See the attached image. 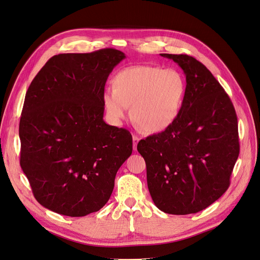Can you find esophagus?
Instances as JSON below:
<instances>
[{
    "label": "esophagus",
    "instance_id": "34e87169",
    "mask_svg": "<svg viewBox=\"0 0 260 260\" xmlns=\"http://www.w3.org/2000/svg\"><path fill=\"white\" fill-rule=\"evenodd\" d=\"M139 137L138 136H133V146H134V149L136 150L137 149V144L138 142H139Z\"/></svg>",
    "mask_w": 260,
    "mask_h": 260
}]
</instances>
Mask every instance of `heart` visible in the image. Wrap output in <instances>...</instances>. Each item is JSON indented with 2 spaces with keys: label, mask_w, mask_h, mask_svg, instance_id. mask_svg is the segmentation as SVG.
<instances>
[{
  "label": "heart",
  "mask_w": 260,
  "mask_h": 260,
  "mask_svg": "<svg viewBox=\"0 0 260 260\" xmlns=\"http://www.w3.org/2000/svg\"><path fill=\"white\" fill-rule=\"evenodd\" d=\"M113 91L102 95L110 122L120 125L129 116L143 131L158 134L178 119L186 93L184 76L175 69L132 66L119 71L112 80Z\"/></svg>",
  "instance_id": "b5f03b06"
}]
</instances>
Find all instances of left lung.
<instances>
[{
	"label": "left lung",
	"instance_id": "1",
	"mask_svg": "<svg viewBox=\"0 0 260 260\" xmlns=\"http://www.w3.org/2000/svg\"><path fill=\"white\" fill-rule=\"evenodd\" d=\"M186 76L178 119L168 129L137 145L146 163L147 186L158 208L168 214L197 213L228 189L239 154L237 117L212 73L186 54H160Z\"/></svg>",
	"mask_w": 260,
	"mask_h": 260
}]
</instances>
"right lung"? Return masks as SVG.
<instances>
[{
  "instance_id": "right-lung-1",
  "label": "right lung",
  "mask_w": 260,
  "mask_h": 260,
  "mask_svg": "<svg viewBox=\"0 0 260 260\" xmlns=\"http://www.w3.org/2000/svg\"><path fill=\"white\" fill-rule=\"evenodd\" d=\"M116 49L51 57L32 80L20 121L21 167L45 208L79 217L100 210L133 151L125 128L103 120L102 95Z\"/></svg>"
}]
</instances>
